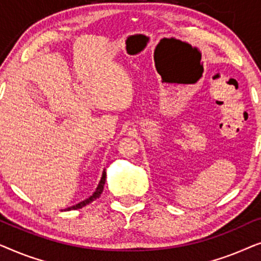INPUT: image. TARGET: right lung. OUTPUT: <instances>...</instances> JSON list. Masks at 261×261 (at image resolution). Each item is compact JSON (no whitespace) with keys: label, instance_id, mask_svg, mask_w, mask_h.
Wrapping results in <instances>:
<instances>
[{"label":"right lung","instance_id":"add662e5","mask_svg":"<svg viewBox=\"0 0 261 261\" xmlns=\"http://www.w3.org/2000/svg\"><path fill=\"white\" fill-rule=\"evenodd\" d=\"M106 176H107V174H106V171H103V174H102L101 181H99L98 187H97V189H96V191L94 192V195L90 196V197H89L88 199H85V201L81 202V203H78V204L73 205V206H71V208H67L66 210H76V209H81V208H83V206H85V205L90 204V203H91L92 201H95V199H97V198L99 197V196H101V194H102L103 188H105Z\"/></svg>","mask_w":261,"mask_h":261}]
</instances>
